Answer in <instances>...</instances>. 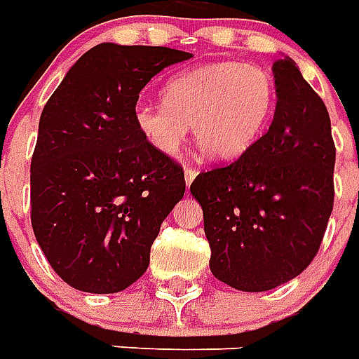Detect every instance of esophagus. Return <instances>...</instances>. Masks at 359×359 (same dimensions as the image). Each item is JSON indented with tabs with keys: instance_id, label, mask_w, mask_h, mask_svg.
Returning a JSON list of instances; mask_svg holds the SVG:
<instances>
[{
	"instance_id": "1",
	"label": "esophagus",
	"mask_w": 359,
	"mask_h": 359,
	"mask_svg": "<svg viewBox=\"0 0 359 359\" xmlns=\"http://www.w3.org/2000/svg\"><path fill=\"white\" fill-rule=\"evenodd\" d=\"M196 174H198L196 168H191V166H187V168H185V183H187V187L191 185V183H193V180L196 177Z\"/></svg>"
}]
</instances>
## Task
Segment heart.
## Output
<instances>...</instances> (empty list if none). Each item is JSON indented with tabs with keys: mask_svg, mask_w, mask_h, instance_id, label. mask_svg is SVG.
Wrapping results in <instances>:
<instances>
[{
	"mask_svg": "<svg viewBox=\"0 0 359 359\" xmlns=\"http://www.w3.org/2000/svg\"><path fill=\"white\" fill-rule=\"evenodd\" d=\"M163 102L135 109L137 128L154 148L174 156L193 126L200 148L226 161L243 156L263 135L276 105V85L263 66L208 62L172 77Z\"/></svg>",
	"mask_w": 359,
	"mask_h": 359,
	"instance_id": "heart-1",
	"label": "heart"
}]
</instances>
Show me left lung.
Instances as JSON below:
<instances>
[{"label":"left lung","mask_w":359,"mask_h":359,"mask_svg":"<svg viewBox=\"0 0 359 359\" xmlns=\"http://www.w3.org/2000/svg\"><path fill=\"white\" fill-rule=\"evenodd\" d=\"M276 111L256 144L198 174L213 276L239 291H269L313 261L334 208L335 146L325 102L297 62L272 65Z\"/></svg>","instance_id":"obj_1"}]
</instances>
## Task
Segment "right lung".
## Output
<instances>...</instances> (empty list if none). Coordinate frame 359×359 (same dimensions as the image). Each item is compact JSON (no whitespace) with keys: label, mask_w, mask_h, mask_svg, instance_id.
I'll return each mask as SVG.
<instances>
[{"label":"right lung","mask_w":359,"mask_h":359,"mask_svg":"<svg viewBox=\"0 0 359 359\" xmlns=\"http://www.w3.org/2000/svg\"><path fill=\"white\" fill-rule=\"evenodd\" d=\"M163 46H94L42 109L31 159V226L51 269L85 293H118L185 193L183 168L135 122L139 93L191 59Z\"/></svg>","instance_id":"right-lung-1"}]
</instances>
